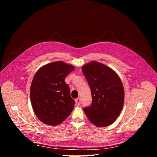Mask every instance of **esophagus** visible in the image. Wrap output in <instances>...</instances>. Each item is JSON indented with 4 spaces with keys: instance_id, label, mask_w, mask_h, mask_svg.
<instances>
[{
    "instance_id": "34e87169",
    "label": "esophagus",
    "mask_w": 157,
    "mask_h": 157,
    "mask_svg": "<svg viewBox=\"0 0 157 157\" xmlns=\"http://www.w3.org/2000/svg\"><path fill=\"white\" fill-rule=\"evenodd\" d=\"M75 102H76V104L77 106L81 104V99H80V98H78L76 99H75Z\"/></svg>"
}]
</instances>
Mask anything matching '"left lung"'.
<instances>
[{"label":"left lung","mask_w":157,"mask_h":157,"mask_svg":"<svg viewBox=\"0 0 157 157\" xmlns=\"http://www.w3.org/2000/svg\"><path fill=\"white\" fill-rule=\"evenodd\" d=\"M92 95L90 106L84 108L88 118L97 127L113 124L120 115L124 102V89L117 74L109 67L91 61L82 67Z\"/></svg>","instance_id":"left-lung-1"}]
</instances>
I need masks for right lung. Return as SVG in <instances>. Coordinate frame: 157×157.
Wrapping results in <instances>:
<instances>
[{
	"mask_svg": "<svg viewBox=\"0 0 157 157\" xmlns=\"http://www.w3.org/2000/svg\"><path fill=\"white\" fill-rule=\"evenodd\" d=\"M74 70L73 65L59 61L44 65L35 75L30 99L35 115L42 122L57 125L71 113L75 101L64 79Z\"/></svg>",
	"mask_w": 157,
	"mask_h": 157,
	"instance_id": "obj_1",
	"label": "right lung"
}]
</instances>
